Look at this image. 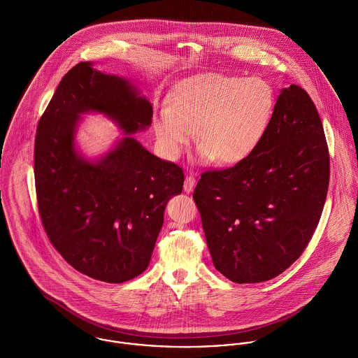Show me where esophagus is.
Masks as SVG:
<instances>
[{
    "label": "esophagus",
    "instance_id": "obj_1",
    "mask_svg": "<svg viewBox=\"0 0 358 358\" xmlns=\"http://www.w3.org/2000/svg\"><path fill=\"white\" fill-rule=\"evenodd\" d=\"M196 187V178L192 176V175H187L186 179H185V185H183V189L186 193H192Z\"/></svg>",
    "mask_w": 358,
    "mask_h": 358
}]
</instances>
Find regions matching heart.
Masks as SVG:
<instances>
[{"instance_id": "1", "label": "heart", "mask_w": 358, "mask_h": 358, "mask_svg": "<svg viewBox=\"0 0 358 358\" xmlns=\"http://www.w3.org/2000/svg\"><path fill=\"white\" fill-rule=\"evenodd\" d=\"M274 110L275 94L267 81L209 73L173 91L168 107L154 115V132L169 158H178L196 132L204 157L231 165L255 152Z\"/></svg>"}]
</instances>
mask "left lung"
I'll use <instances>...</instances> for the list:
<instances>
[{"label": "left lung", "mask_w": 358, "mask_h": 358, "mask_svg": "<svg viewBox=\"0 0 358 358\" xmlns=\"http://www.w3.org/2000/svg\"><path fill=\"white\" fill-rule=\"evenodd\" d=\"M329 183L324 128L306 91L281 90L271 124L245 159L206 171L193 199L213 266L237 284L271 280L311 240Z\"/></svg>", "instance_id": "1"}]
</instances>
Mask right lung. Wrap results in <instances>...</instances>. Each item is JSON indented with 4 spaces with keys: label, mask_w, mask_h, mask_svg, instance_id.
I'll use <instances>...</instances> for the list:
<instances>
[{
    "label": "right lung",
    "mask_w": 358,
    "mask_h": 358,
    "mask_svg": "<svg viewBox=\"0 0 358 358\" xmlns=\"http://www.w3.org/2000/svg\"><path fill=\"white\" fill-rule=\"evenodd\" d=\"M92 66L81 62L69 70L40 118L36 192L56 251L80 273L120 284L148 268L165 206L182 193L185 175L132 136L150 127L152 103L129 80ZM87 112L106 115L126 134L98 160L75 146L79 115Z\"/></svg>",
    "instance_id": "obj_1"
}]
</instances>
